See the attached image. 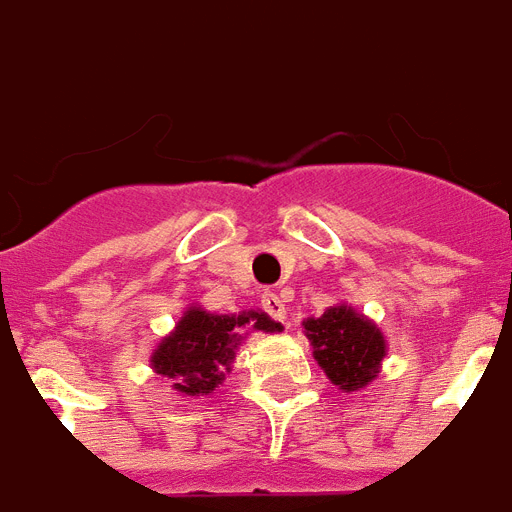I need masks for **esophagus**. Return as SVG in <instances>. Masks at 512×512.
Segmentation results:
<instances>
[{
    "mask_svg": "<svg viewBox=\"0 0 512 512\" xmlns=\"http://www.w3.org/2000/svg\"><path fill=\"white\" fill-rule=\"evenodd\" d=\"M261 309H264L272 320L285 322V304H282V298L277 296V293H272V290H267V293L261 296Z\"/></svg>",
    "mask_w": 512,
    "mask_h": 512,
    "instance_id": "1",
    "label": "esophagus"
}]
</instances>
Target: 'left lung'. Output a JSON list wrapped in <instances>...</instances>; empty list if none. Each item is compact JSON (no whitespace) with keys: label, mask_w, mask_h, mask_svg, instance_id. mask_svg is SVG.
Instances as JSON below:
<instances>
[{"label":"left lung","mask_w":512,"mask_h":512,"mask_svg":"<svg viewBox=\"0 0 512 512\" xmlns=\"http://www.w3.org/2000/svg\"><path fill=\"white\" fill-rule=\"evenodd\" d=\"M304 327L314 359L335 386L357 391L375 378L380 359L386 357V341L378 327L351 306L327 309L317 320H306Z\"/></svg>","instance_id":"left-lung-1"}]
</instances>
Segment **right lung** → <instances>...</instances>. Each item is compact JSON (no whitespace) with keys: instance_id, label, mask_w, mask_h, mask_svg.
I'll use <instances>...</instances> for the list:
<instances>
[{"instance_id":"1","label":"right lung","mask_w":512,"mask_h":512,"mask_svg":"<svg viewBox=\"0 0 512 512\" xmlns=\"http://www.w3.org/2000/svg\"><path fill=\"white\" fill-rule=\"evenodd\" d=\"M245 325L267 333L280 330V325L269 320L264 312H243L230 317L190 309L179 320L177 330L163 338L153 354L155 372L174 380L179 394H214L216 386L224 380V372H230V362L235 359L240 343V330Z\"/></svg>"}]
</instances>
